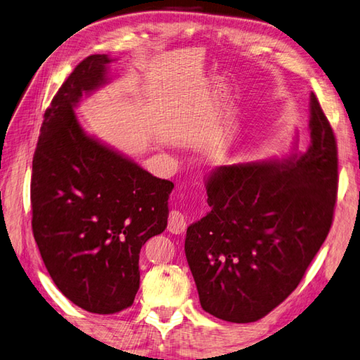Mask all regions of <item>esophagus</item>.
I'll use <instances>...</instances> for the list:
<instances>
[{"mask_svg":"<svg viewBox=\"0 0 360 360\" xmlns=\"http://www.w3.org/2000/svg\"><path fill=\"white\" fill-rule=\"evenodd\" d=\"M167 230L174 234H180L186 230V217L181 211L174 210L169 212V219H167Z\"/></svg>","mask_w":360,"mask_h":360,"instance_id":"1","label":"esophagus"}]
</instances>
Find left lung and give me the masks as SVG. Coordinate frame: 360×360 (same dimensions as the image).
<instances>
[{
	"instance_id": "8db88e82",
	"label": "left lung",
	"mask_w": 360,
	"mask_h": 360,
	"mask_svg": "<svg viewBox=\"0 0 360 360\" xmlns=\"http://www.w3.org/2000/svg\"><path fill=\"white\" fill-rule=\"evenodd\" d=\"M311 144L281 161L221 166L207 179L211 211L186 230L202 309L231 323L274 311L303 280L333 225L337 141L311 93Z\"/></svg>"
}]
</instances>
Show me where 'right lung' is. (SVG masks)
Masks as SVG:
<instances>
[{
  "instance_id": "right-lung-1",
  "label": "right lung",
  "mask_w": 360,
  "mask_h": 360,
  "mask_svg": "<svg viewBox=\"0 0 360 360\" xmlns=\"http://www.w3.org/2000/svg\"><path fill=\"white\" fill-rule=\"evenodd\" d=\"M105 54L84 58L43 116L32 160V233L54 284L93 314L127 309L139 252L167 225L169 180L88 136L75 108L107 82Z\"/></svg>"
}]
</instances>
